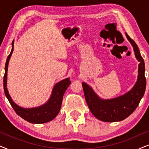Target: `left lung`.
<instances>
[{
    "label": "left lung",
    "mask_w": 149,
    "mask_h": 149,
    "mask_svg": "<svg viewBox=\"0 0 149 149\" xmlns=\"http://www.w3.org/2000/svg\"><path fill=\"white\" fill-rule=\"evenodd\" d=\"M126 37L133 47L138 64V79L131 90L115 98L102 99L87 83H82L85 100L93 115L104 122H116L125 119L131 115L139 104L146 89L145 66L143 58L136 42L125 34Z\"/></svg>",
    "instance_id": "obj_1"
}]
</instances>
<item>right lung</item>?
Instances as JSON below:
<instances>
[{"instance_id": "1", "label": "right lung", "mask_w": 149, "mask_h": 149, "mask_svg": "<svg viewBox=\"0 0 149 149\" xmlns=\"http://www.w3.org/2000/svg\"><path fill=\"white\" fill-rule=\"evenodd\" d=\"M13 45L14 40L12 42L11 52L7 59L5 67V72L3 79V85L6 97H7L8 100L11 104V107H13L15 113L22 119L28 122H30L31 123L40 124L51 121L58 115L60 112L61 106H62L63 95L71 83L70 79L66 78L57 83L53 88L52 95H51L49 99L44 104L39 106L38 107L28 108V109L19 107L13 101L7 87L8 66H9V60L13 52Z\"/></svg>"}]
</instances>
